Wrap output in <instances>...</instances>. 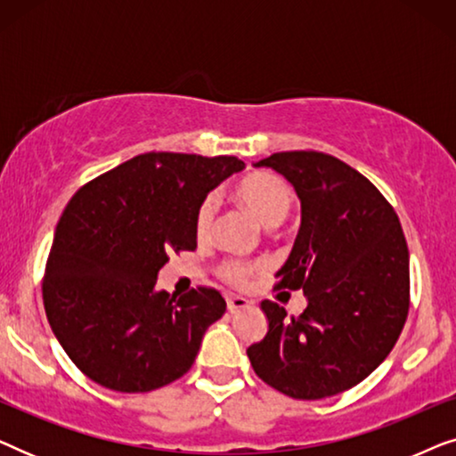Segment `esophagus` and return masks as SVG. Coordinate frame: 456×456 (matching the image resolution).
Segmentation results:
<instances>
[{
    "label": "esophagus",
    "instance_id": "esophagus-1",
    "mask_svg": "<svg viewBox=\"0 0 456 456\" xmlns=\"http://www.w3.org/2000/svg\"><path fill=\"white\" fill-rule=\"evenodd\" d=\"M226 305H228V311H240V309H247L251 303H248L245 297L230 295V297H226Z\"/></svg>",
    "mask_w": 456,
    "mask_h": 456
}]
</instances>
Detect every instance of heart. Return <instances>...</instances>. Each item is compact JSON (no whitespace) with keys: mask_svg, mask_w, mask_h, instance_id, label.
Returning a JSON list of instances; mask_svg holds the SVG:
<instances>
[{"mask_svg":"<svg viewBox=\"0 0 456 456\" xmlns=\"http://www.w3.org/2000/svg\"><path fill=\"white\" fill-rule=\"evenodd\" d=\"M236 201L245 205L251 211L255 220L264 228H276L290 216L292 209V192L282 178L272 176V174H251L242 178L234 186ZM216 217V201L214 197L203 199L195 216V228L199 236H208ZM248 267L240 261H228L222 265V276L230 282H242L247 276Z\"/></svg>","mask_w":456,"mask_h":456,"instance_id":"b5f03b06","label":"heart"}]
</instances>
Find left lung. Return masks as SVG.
Masks as SVG:
<instances>
[{
	"mask_svg": "<svg viewBox=\"0 0 456 456\" xmlns=\"http://www.w3.org/2000/svg\"><path fill=\"white\" fill-rule=\"evenodd\" d=\"M253 166L282 174L301 201V228L276 278L278 289H303L307 307L286 317L278 303L261 301L267 334L247 357L286 396H334L388 357L407 320L401 222L370 180L332 155L282 151Z\"/></svg>",
	"mask_w": 456,
	"mask_h": 456,
	"instance_id": "obj_1",
	"label": "left lung"
}]
</instances>
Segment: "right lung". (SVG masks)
<instances>
[{"instance_id": "right-lung-1", "label": "right lung", "mask_w": 456, "mask_h": 456, "mask_svg": "<svg viewBox=\"0 0 456 456\" xmlns=\"http://www.w3.org/2000/svg\"><path fill=\"white\" fill-rule=\"evenodd\" d=\"M242 167L226 155L145 153L70 199L53 232L43 305L86 378L149 392L191 370L226 301L211 289L170 297L155 289L158 273L172 251H195L199 205Z\"/></svg>"}]
</instances>
